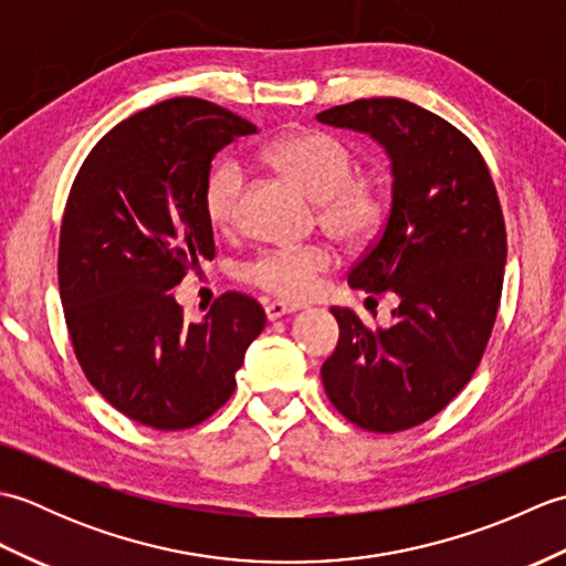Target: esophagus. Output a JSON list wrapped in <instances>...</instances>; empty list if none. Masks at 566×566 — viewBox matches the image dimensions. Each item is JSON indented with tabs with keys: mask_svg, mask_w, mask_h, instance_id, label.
Wrapping results in <instances>:
<instances>
[{
	"mask_svg": "<svg viewBox=\"0 0 566 566\" xmlns=\"http://www.w3.org/2000/svg\"><path fill=\"white\" fill-rule=\"evenodd\" d=\"M298 308H304V306H302V304L270 302V304H264V314H268V318H270V321H276V318H282V316H290V314H294V311H298Z\"/></svg>",
	"mask_w": 566,
	"mask_h": 566,
	"instance_id": "34e87169",
	"label": "esophagus"
}]
</instances>
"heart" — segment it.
Listing matches in <instances>:
<instances>
[{"label": "heart", "instance_id": "b5f03b06", "mask_svg": "<svg viewBox=\"0 0 566 566\" xmlns=\"http://www.w3.org/2000/svg\"><path fill=\"white\" fill-rule=\"evenodd\" d=\"M262 163L290 179L316 201L321 226L345 245H363L387 221V197L367 175L355 172L353 150L316 128H298L276 136L260 153ZM245 175L235 160L216 163L201 189L203 216L216 231H231L243 199ZM331 268L323 245L276 248L243 268V280L286 302H302L316 290L318 276Z\"/></svg>", "mask_w": 566, "mask_h": 566}]
</instances>
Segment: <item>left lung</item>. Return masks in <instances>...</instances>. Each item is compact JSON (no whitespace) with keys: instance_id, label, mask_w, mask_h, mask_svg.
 <instances>
[{"instance_id":"left-lung-1","label":"left lung","mask_w":566,"mask_h":566,"mask_svg":"<svg viewBox=\"0 0 566 566\" xmlns=\"http://www.w3.org/2000/svg\"><path fill=\"white\" fill-rule=\"evenodd\" d=\"M316 118L367 134L389 155V219L347 284L401 302L379 331L333 306L340 338L321 379L350 423L399 432L440 413L482 363L506 268L499 195L474 143L411 102L357 99Z\"/></svg>"}]
</instances>
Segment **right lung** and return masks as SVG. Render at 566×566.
<instances>
[{
  "label": "right lung",
  "mask_w": 566,
  "mask_h": 566,
  "mask_svg": "<svg viewBox=\"0 0 566 566\" xmlns=\"http://www.w3.org/2000/svg\"><path fill=\"white\" fill-rule=\"evenodd\" d=\"M255 130L223 106L175 97L114 126L72 182L57 248L70 340L92 387L136 423L185 430L219 411L264 328L245 294L187 323L170 292L216 252L201 207L213 155Z\"/></svg>",
  "instance_id": "right-lung-1"
}]
</instances>
